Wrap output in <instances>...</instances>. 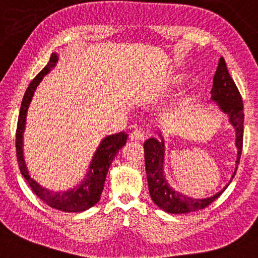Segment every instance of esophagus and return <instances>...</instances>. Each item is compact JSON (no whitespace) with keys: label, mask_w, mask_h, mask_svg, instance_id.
I'll return each mask as SVG.
<instances>
[{"label":"esophagus","mask_w":258,"mask_h":258,"mask_svg":"<svg viewBox=\"0 0 258 258\" xmlns=\"http://www.w3.org/2000/svg\"><path fill=\"white\" fill-rule=\"evenodd\" d=\"M130 139L131 140H137V141H144L145 140V133L140 130H134L130 133Z\"/></svg>","instance_id":"34e87169"}]
</instances>
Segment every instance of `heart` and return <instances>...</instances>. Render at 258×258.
<instances>
[{"mask_svg": "<svg viewBox=\"0 0 258 258\" xmlns=\"http://www.w3.org/2000/svg\"><path fill=\"white\" fill-rule=\"evenodd\" d=\"M187 79V75L183 74V72H179V74L173 75L172 77L169 78V85L173 86V88H179L180 85H182ZM199 94L197 91H190L187 94H184L182 99L180 100L179 103V110H186V108L190 107L195 101H197Z\"/></svg>", "mask_w": 258, "mask_h": 258, "instance_id": "1", "label": "heart"}]
</instances>
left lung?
I'll return each mask as SVG.
<instances>
[{"instance_id": "1", "label": "left lung", "mask_w": 258, "mask_h": 258, "mask_svg": "<svg viewBox=\"0 0 258 258\" xmlns=\"http://www.w3.org/2000/svg\"><path fill=\"white\" fill-rule=\"evenodd\" d=\"M210 100L216 103L221 112L228 115V120L235 130V146L237 148L236 166L231 179L222 190L206 199H193L177 191L167 180L165 174V139L161 131L159 138H150L145 141V167H146L148 189L153 202L159 208L169 214H186L206 208L214 202L229 186L236 174L243 145V101L236 84L228 72L224 58L221 57L219 67L213 79V88L210 91Z\"/></svg>"}]
</instances>
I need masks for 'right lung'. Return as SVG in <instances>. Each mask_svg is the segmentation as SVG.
I'll return each instance as SVG.
<instances>
[{
    "instance_id": "obj_1",
    "label": "right lung",
    "mask_w": 258,
    "mask_h": 258,
    "mask_svg": "<svg viewBox=\"0 0 258 258\" xmlns=\"http://www.w3.org/2000/svg\"><path fill=\"white\" fill-rule=\"evenodd\" d=\"M57 61L58 53L52 52L49 63L32 79V82L29 84L27 91L24 93L23 99H22L16 130L17 161H19L22 175L27 180L34 193L43 202H45L51 208L61 210V212L65 213H81L91 208L100 200L107 170L110 168L115 155L118 154L119 150H121L122 146H125L128 136L125 132H120L105 137L101 140L99 146L97 147L96 152H94L85 177L81 181V183H78L77 186L71 188V189L59 191L50 190L48 188L41 186L34 177H31L27 164H25L23 154V133L25 130V121H27V112L39 83L42 82L45 75H48L51 71V69L56 67Z\"/></svg>"
}]
</instances>
